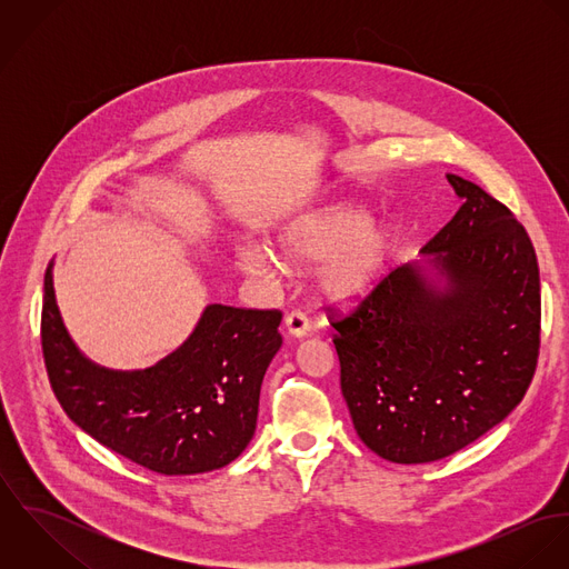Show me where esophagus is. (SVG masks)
Here are the masks:
<instances>
[{"label":"esophagus","instance_id":"esophagus-1","mask_svg":"<svg viewBox=\"0 0 569 569\" xmlns=\"http://www.w3.org/2000/svg\"><path fill=\"white\" fill-rule=\"evenodd\" d=\"M284 328L291 337H305L309 332V320L302 311H291L284 318Z\"/></svg>","mask_w":569,"mask_h":569}]
</instances>
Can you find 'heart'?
Masks as SVG:
<instances>
[{
  "label": "heart",
  "instance_id": "heart-1",
  "mask_svg": "<svg viewBox=\"0 0 569 569\" xmlns=\"http://www.w3.org/2000/svg\"><path fill=\"white\" fill-rule=\"evenodd\" d=\"M276 244L287 267H313L328 259L320 289L328 298L352 300L377 284L392 251V232L372 223L366 208L330 206L284 226ZM239 258L247 273L269 276L278 269V258L264 244H247Z\"/></svg>",
  "mask_w": 569,
  "mask_h": 569
}]
</instances>
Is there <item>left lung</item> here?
<instances>
[{
    "instance_id": "8db88e82",
    "label": "left lung",
    "mask_w": 569,
    "mask_h": 569,
    "mask_svg": "<svg viewBox=\"0 0 569 569\" xmlns=\"http://www.w3.org/2000/svg\"><path fill=\"white\" fill-rule=\"evenodd\" d=\"M462 206L348 313H330L341 395L368 449L447 458L521 403L539 357L537 253L515 214L447 174Z\"/></svg>"
}]
</instances>
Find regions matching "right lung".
I'll return each instance as SVG.
<instances>
[{
    "label": "right lung",
    "mask_w": 569,
    "mask_h": 569,
    "mask_svg": "<svg viewBox=\"0 0 569 569\" xmlns=\"http://www.w3.org/2000/svg\"><path fill=\"white\" fill-rule=\"evenodd\" d=\"M280 311L206 307L190 337L144 370L89 361L61 320L52 262L43 280L41 346L63 411L122 458L194 476L237 460L256 431L262 377L282 346Z\"/></svg>",
    "instance_id": "add662e5"
}]
</instances>
